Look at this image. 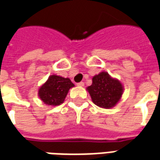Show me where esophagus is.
<instances>
[{"label":"esophagus","instance_id":"1","mask_svg":"<svg viewBox=\"0 0 160 160\" xmlns=\"http://www.w3.org/2000/svg\"><path fill=\"white\" fill-rule=\"evenodd\" d=\"M84 85H85V84H84L83 81H80L79 83H77V86H78V87H84Z\"/></svg>","mask_w":160,"mask_h":160}]
</instances>
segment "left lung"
<instances>
[{"instance_id": "left-lung-1", "label": "left lung", "mask_w": 160, "mask_h": 160, "mask_svg": "<svg viewBox=\"0 0 160 160\" xmlns=\"http://www.w3.org/2000/svg\"><path fill=\"white\" fill-rule=\"evenodd\" d=\"M94 104L104 109L114 107L123 93V86L107 72H101L92 78V84L87 88Z\"/></svg>"}]
</instances>
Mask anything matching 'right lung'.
<instances>
[{"instance_id": "right-lung-1", "label": "right lung", "mask_w": 160, "mask_h": 160, "mask_svg": "<svg viewBox=\"0 0 160 160\" xmlns=\"http://www.w3.org/2000/svg\"><path fill=\"white\" fill-rule=\"evenodd\" d=\"M74 87L68 78L53 74L38 89V97L47 105L57 106L62 104L70 88Z\"/></svg>"}]
</instances>
